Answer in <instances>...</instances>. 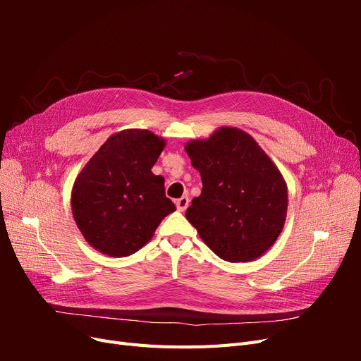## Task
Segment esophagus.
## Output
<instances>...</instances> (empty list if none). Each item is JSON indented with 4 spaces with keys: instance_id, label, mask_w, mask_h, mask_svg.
Segmentation results:
<instances>
[{
    "instance_id": "esophagus-1",
    "label": "esophagus",
    "mask_w": 361,
    "mask_h": 361,
    "mask_svg": "<svg viewBox=\"0 0 361 361\" xmlns=\"http://www.w3.org/2000/svg\"><path fill=\"white\" fill-rule=\"evenodd\" d=\"M176 207H178V211H180V212H183L185 209H187V207L190 206V199L187 197V195H182L180 199H178L176 202Z\"/></svg>"
}]
</instances>
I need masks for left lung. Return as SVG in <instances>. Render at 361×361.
<instances>
[{"label": "left lung", "mask_w": 361, "mask_h": 361, "mask_svg": "<svg viewBox=\"0 0 361 361\" xmlns=\"http://www.w3.org/2000/svg\"><path fill=\"white\" fill-rule=\"evenodd\" d=\"M202 176V194L187 220L227 262H251L274 245L286 221L288 185L279 167L245 130L221 126L185 145Z\"/></svg>", "instance_id": "left-lung-1"}]
</instances>
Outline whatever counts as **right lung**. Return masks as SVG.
<instances>
[{"mask_svg": "<svg viewBox=\"0 0 361 361\" xmlns=\"http://www.w3.org/2000/svg\"><path fill=\"white\" fill-rule=\"evenodd\" d=\"M166 140L149 129L113 134L76 176L73 220L94 250L126 257L143 248L176 206L166 197L164 178L152 173Z\"/></svg>", "mask_w": 361, "mask_h": 361, "instance_id": "add662e5", "label": "right lung"}]
</instances>
